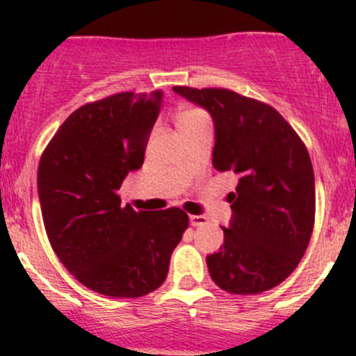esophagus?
<instances>
[{
	"label": "esophagus",
	"mask_w": 356,
	"mask_h": 356,
	"mask_svg": "<svg viewBox=\"0 0 356 356\" xmlns=\"http://www.w3.org/2000/svg\"><path fill=\"white\" fill-rule=\"evenodd\" d=\"M189 224H191L193 227H200V225L207 224V217H203V215H191V217H189Z\"/></svg>",
	"instance_id": "esophagus-1"
}]
</instances>
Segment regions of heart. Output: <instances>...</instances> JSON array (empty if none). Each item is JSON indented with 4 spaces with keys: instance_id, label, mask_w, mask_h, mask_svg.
I'll list each match as a JSON object with an SVG mask.
<instances>
[{
    "instance_id": "heart-1",
    "label": "heart",
    "mask_w": 356,
    "mask_h": 356,
    "mask_svg": "<svg viewBox=\"0 0 356 356\" xmlns=\"http://www.w3.org/2000/svg\"><path fill=\"white\" fill-rule=\"evenodd\" d=\"M200 110H184V111H181V115H179L177 117V122L181 120V118H186V117H189V115H195V113H198Z\"/></svg>"
}]
</instances>
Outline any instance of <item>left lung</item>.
Here are the masks:
<instances>
[{"label":"left lung","instance_id":"left-lung-1","mask_svg":"<svg viewBox=\"0 0 356 356\" xmlns=\"http://www.w3.org/2000/svg\"><path fill=\"white\" fill-rule=\"evenodd\" d=\"M213 117V167L238 177L224 246L207 257L211 279L234 294L275 288L298 267L315 222L310 155L289 122L264 102L224 88L175 86Z\"/></svg>","mask_w":356,"mask_h":356}]
</instances>
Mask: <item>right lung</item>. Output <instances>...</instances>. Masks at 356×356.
Instances as JSON below:
<instances>
[{"label": "right lung", "mask_w": 356, "mask_h": 356, "mask_svg": "<svg viewBox=\"0 0 356 356\" xmlns=\"http://www.w3.org/2000/svg\"><path fill=\"white\" fill-rule=\"evenodd\" d=\"M161 92H117L86 103L42 152L38 191L49 245L86 288L139 298L163 284L189 225L181 208L120 207L122 181L145 161Z\"/></svg>", "instance_id": "obj_1"}]
</instances>
